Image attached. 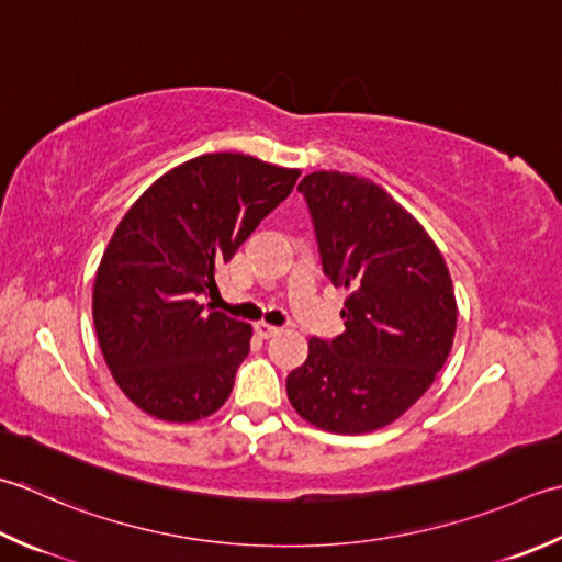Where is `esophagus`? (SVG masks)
<instances>
[{
    "instance_id": "obj_1",
    "label": "esophagus",
    "mask_w": 562,
    "mask_h": 562,
    "mask_svg": "<svg viewBox=\"0 0 562 562\" xmlns=\"http://www.w3.org/2000/svg\"><path fill=\"white\" fill-rule=\"evenodd\" d=\"M256 334H258L260 338H272V336H278V334H280V328H278V326H272V324L260 322V324H256Z\"/></svg>"
}]
</instances>
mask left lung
<instances>
[{
    "instance_id": "obj_1",
    "label": "left lung",
    "mask_w": 562,
    "mask_h": 562,
    "mask_svg": "<svg viewBox=\"0 0 562 562\" xmlns=\"http://www.w3.org/2000/svg\"><path fill=\"white\" fill-rule=\"evenodd\" d=\"M310 206L324 272L348 290L346 331L312 338L288 375L296 414L331 434L392 424L431 387L453 348L458 304L424 226L358 175L318 170L296 187Z\"/></svg>"
}]
</instances>
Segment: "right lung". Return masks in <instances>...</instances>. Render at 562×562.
Listing matches in <instances>:
<instances>
[{"mask_svg": "<svg viewBox=\"0 0 562 562\" xmlns=\"http://www.w3.org/2000/svg\"><path fill=\"white\" fill-rule=\"evenodd\" d=\"M296 178L244 153H206L165 172L121 218L97 268L92 316L106 368L138 409L187 424L228 400L252 328L202 294Z\"/></svg>", "mask_w": 562, "mask_h": 562, "instance_id": "right-lung-1", "label": "right lung"}]
</instances>
